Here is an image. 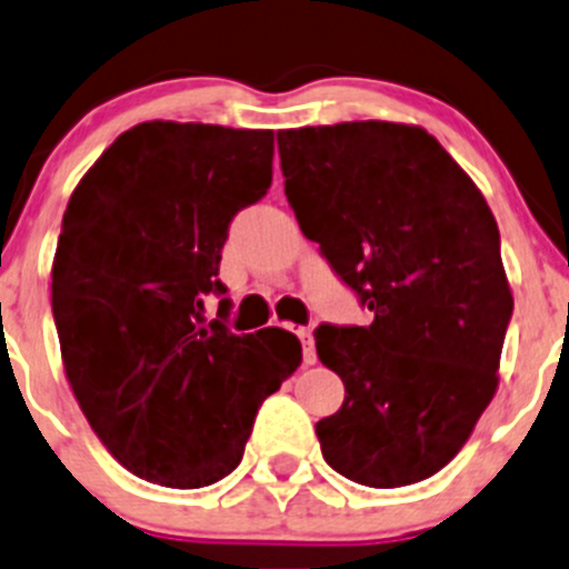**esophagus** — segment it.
Returning a JSON list of instances; mask_svg holds the SVG:
<instances>
[{
	"instance_id": "34e87169",
	"label": "esophagus",
	"mask_w": 569,
	"mask_h": 569,
	"mask_svg": "<svg viewBox=\"0 0 569 569\" xmlns=\"http://www.w3.org/2000/svg\"><path fill=\"white\" fill-rule=\"evenodd\" d=\"M295 333L300 336V341H302V363H308V367H311V363L317 361V347H313L311 328H297Z\"/></svg>"
}]
</instances>
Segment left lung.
Segmentation results:
<instances>
[{"label":"left lung","mask_w":569,"mask_h":569,"mask_svg":"<svg viewBox=\"0 0 569 569\" xmlns=\"http://www.w3.org/2000/svg\"><path fill=\"white\" fill-rule=\"evenodd\" d=\"M286 200L369 325H319L345 402L322 456L375 489L442 470L498 389L515 300L492 211L422 127L341 121L278 132Z\"/></svg>","instance_id":"1"}]
</instances>
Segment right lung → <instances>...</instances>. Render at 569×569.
I'll return each instance as SVG.
<instances>
[{
    "instance_id": "obj_1",
    "label": "right lung",
    "mask_w": 569,
    "mask_h": 569,
    "mask_svg": "<svg viewBox=\"0 0 569 569\" xmlns=\"http://www.w3.org/2000/svg\"><path fill=\"white\" fill-rule=\"evenodd\" d=\"M272 130L144 121L71 194L52 263L66 378L121 467L200 489L239 467L252 422L300 367L295 333H230L219 261L272 186ZM222 296L204 322V297Z\"/></svg>"
}]
</instances>
